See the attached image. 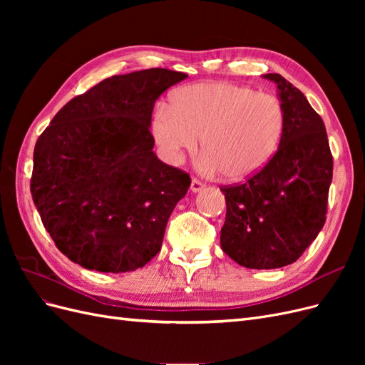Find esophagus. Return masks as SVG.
<instances>
[{"label":"esophagus","instance_id":"1","mask_svg":"<svg viewBox=\"0 0 365 365\" xmlns=\"http://www.w3.org/2000/svg\"><path fill=\"white\" fill-rule=\"evenodd\" d=\"M202 189H204V184H202L200 180L193 178V180H192V185H190V190H192L193 193H197V192H201Z\"/></svg>","mask_w":365,"mask_h":365}]
</instances>
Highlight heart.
Listing matches in <instances>:
<instances>
[{"label":"heart","mask_w":365,"mask_h":365,"mask_svg":"<svg viewBox=\"0 0 365 365\" xmlns=\"http://www.w3.org/2000/svg\"><path fill=\"white\" fill-rule=\"evenodd\" d=\"M284 126V109L275 96L245 85L202 82L180 88L170 106L161 105L150 130L168 163L180 164L201 137L200 169L244 181L274 157Z\"/></svg>","instance_id":"obj_1"}]
</instances>
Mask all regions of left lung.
Segmentation results:
<instances>
[{
  "instance_id": "left-lung-1",
  "label": "left lung",
  "mask_w": 365,
  "mask_h": 365,
  "mask_svg": "<svg viewBox=\"0 0 365 365\" xmlns=\"http://www.w3.org/2000/svg\"><path fill=\"white\" fill-rule=\"evenodd\" d=\"M286 126L264 168L237 185L222 187L227 215L220 247L240 267L275 269L294 263L326 222L334 160L326 126L304 94L277 73Z\"/></svg>"
}]
</instances>
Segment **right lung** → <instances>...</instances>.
<instances>
[{
	"label": "right lung",
	"mask_w": 365,
	"mask_h": 365,
	"mask_svg": "<svg viewBox=\"0 0 365 365\" xmlns=\"http://www.w3.org/2000/svg\"><path fill=\"white\" fill-rule=\"evenodd\" d=\"M185 77L165 68L108 77L70 101L39 135L33 202L71 262L128 272L161 250L190 176L158 160L149 128L157 98Z\"/></svg>",
	"instance_id": "add662e5"
}]
</instances>
